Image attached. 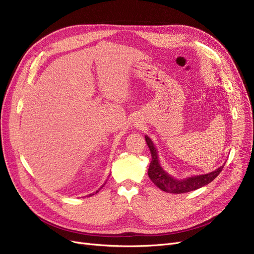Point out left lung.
I'll list each match as a JSON object with an SVG mask.
<instances>
[{
	"label": "left lung",
	"instance_id": "left-lung-1",
	"mask_svg": "<svg viewBox=\"0 0 254 254\" xmlns=\"http://www.w3.org/2000/svg\"><path fill=\"white\" fill-rule=\"evenodd\" d=\"M145 139L148 147H149L151 157H152L151 163L149 165V169H148V177H149L150 180L154 183L155 186H157L165 192H170V193L179 194V193H186V192H190V191L196 190L198 188H202L203 186L208 185L209 183H211L224 168V165H223L216 170L207 174H202V176L190 177L184 180L174 179L173 177L170 176L169 173H167L162 168L159 157H157V151L150 137L145 135Z\"/></svg>",
	"mask_w": 254,
	"mask_h": 254
}]
</instances>
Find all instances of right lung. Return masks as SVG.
Masks as SVG:
<instances>
[{
    "label": "right lung",
    "instance_id": "add662e5",
    "mask_svg": "<svg viewBox=\"0 0 254 254\" xmlns=\"http://www.w3.org/2000/svg\"><path fill=\"white\" fill-rule=\"evenodd\" d=\"M102 187H104V185H103V186H102ZM102 187H101V188H102ZM99 190H100V189H99ZM99 190H98V191H97V192H95V193H98V192H99ZM90 195H92V194H90Z\"/></svg>",
    "mask_w": 254,
    "mask_h": 254
}]
</instances>
